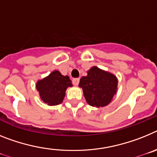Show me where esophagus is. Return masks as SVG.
Listing matches in <instances>:
<instances>
[{
    "label": "esophagus",
    "instance_id": "esophagus-1",
    "mask_svg": "<svg viewBox=\"0 0 157 157\" xmlns=\"http://www.w3.org/2000/svg\"><path fill=\"white\" fill-rule=\"evenodd\" d=\"M79 82H80V79L79 78H73V84L74 85H78Z\"/></svg>",
    "mask_w": 157,
    "mask_h": 157
}]
</instances>
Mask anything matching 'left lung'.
I'll return each instance as SVG.
<instances>
[{"label":"left lung","mask_w":157,"mask_h":157,"mask_svg":"<svg viewBox=\"0 0 157 157\" xmlns=\"http://www.w3.org/2000/svg\"><path fill=\"white\" fill-rule=\"evenodd\" d=\"M87 73V76L80 78L79 83L87 103L95 107L108 105L118 89L116 76L96 66L91 68Z\"/></svg>","instance_id":"left-lung-1"}]
</instances>
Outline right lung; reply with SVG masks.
Wrapping results in <instances>:
<instances>
[{"mask_svg":"<svg viewBox=\"0 0 157 157\" xmlns=\"http://www.w3.org/2000/svg\"><path fill=\"white\" fill-rule=\"evenodd\" d=\"M35 86L45 103L55 106L63 102L65 91L73 84L69 76H63L59 71L54 70L47 77L38 80Z\"/></svg>","mask_w":157,"mask_h":157,"instance_id":"add662e5","label":"right lung"}]
</instances>
